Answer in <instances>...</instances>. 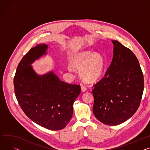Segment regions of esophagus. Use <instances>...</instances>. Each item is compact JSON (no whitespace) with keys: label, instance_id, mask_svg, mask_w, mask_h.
<instances>
[{"label":"esophagus","instance_id":"esophagus-1","mask_svg":"<svg viewBox=\"0 0 150 150\" xmlns=\"http://www.w3.org/2000/svg\"><path fill=\"white\" fill-rule=\"evenodd\" d=\"M81 91H82V92H85V91H86L87 87H86L85 86L82 85L81 87Z\"/></svg>","mask_w":150,"mask_h":150}]
</instances>
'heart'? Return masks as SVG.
I'll use <instances>...</instances> for the list:
<instances>
[{
    "instance_id": "heart-1",
    "label": "heart",
    "mask_w": 150,
    "mask_h": 150,
    "mask_svg": "<svg viewBox=\"0 0 150 150\" xmlns=\"http://www.w3.org/2000/svg\"><path fill=\"white\" fill-rule=\"evenodd\" d=\"M72 66L79 71V75L84 81L92 83L100 78L105 67V59L99 53L83 51L74 55L71 59ZM72 71L71 67H69Z\"/></svg>"
}]
</instances>
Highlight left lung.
Returning <instances> with one entry per match:
<instances>
[{
	"label": "left lung",
	"mask_w": 150,
	"mask_h": 150,
	"mask_svg": "<svg viewBox=\"0 0 150 150\" xmlns=\"http://www.w3.org/2000/svg\"><path fill=\"white\" fill-rule=\"evenodd\" d=\"M111 64L94 85L93 112L101 122L117 125L137 111L144 92V75L139 61L130 49L116 40Z\"/></svg>",
	"instance_id": "left-lung-1"
}]
</instances>
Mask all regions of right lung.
<instances>
[{
  "label": "right lung",
  "instance_id": "right-lung-1",
  "mask_svg": "<svg viewBox=\"0 0 150 150\" xmlns=\"http://www.w3.org/2000/svg\"><path fill=\"white\" fill-rule=\"evenodd\" d=\"M47 49V45H38L22 58L14 78V92L29 119L47 129L59 130L71 121L81 87L61 81L53 71L42 75L34 71L31 64L46 55Z\"/></svg>",
  "mask_w": 150,
  "mask_h": 150
}]
</instances>
